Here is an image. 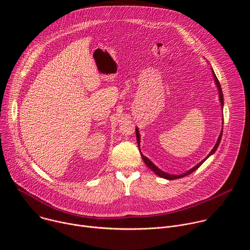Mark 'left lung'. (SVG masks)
I'll use <instances>...</instances> for the list:
<instances>
[{"label":"left lung","instance_id":"1","mask_svg":"<svg viewBox=\"0 0 250 250\" xmlns=\"http://www.w3.org/2000/svg\"><path fill=\"white\" fill-rule=\"evenodd\" d=\"M212 76H213V79H215V83H216V85H217V87H218V90H219V95H220V101H221V104H222V106H224V96H223V91H222V88H221V84H220V82H219V80H218V78H217V76H216V74H215V72H213V70H212ZM223 124H224V119H223ZM135 133H136V140H137V145H138V147H139V144H140V135H139V131H138V128L136 127L135 128ZM222 136H223V130L221 131V133H220V135H219V138H218V140H217V144H216V146H213V148L211 149V151L208 153V155L205 158V159H203L200 163H198L196 166H194L192 169H190V170H188L186 173H184V174H180V175H173V174H168V173H165V172H163L162 170H160L159 168H157L147 157H146L144 154H142L141 152H140V154H141V157H142V159H144V161H145V163L147 165V167L149 168V169H151L156 175H158L159 177H162V178H164V179H167V180H174V179H179V178H182V177H185V176H187V175H189V174H191V173H193L195 170H197L211 154H213L215 153V151L217 150V148L219 147V145H220V142H221V139H222ZM140 151V150H139Z\"/></svg>","mask_w":250,"mask_h":250}]
</instances>
